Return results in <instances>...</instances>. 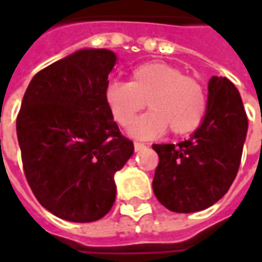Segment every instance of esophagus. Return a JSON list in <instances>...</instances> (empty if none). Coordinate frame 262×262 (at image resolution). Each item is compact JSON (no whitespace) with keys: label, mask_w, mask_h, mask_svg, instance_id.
I'll list each match as a JSON object with an SVG mask.
<instances>
[{"label":"esophagus","mask_w":262,"mask_h":262,"mask_svg":"<svg viewBox=\"0 0 262 262\" xmlns=\"http://www.w3.org/2000/svg\"><path fill=\"white\" fill-rule=\"evenodd\" d=\"M146 148V144H143L140 142H135V151H142Z\"/></svg>","instance_id":"34e87169"}]
</instances>
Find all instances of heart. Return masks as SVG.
Wrapping results in <instances>:
<instances>
[{"label":"heart","instance_id":"1","mask_svg":"<svg viewBox=\"0 0 262 262\" xmlns=\"http://www.w3.org/2000/svg\"><path fill=\"white\" fill-rule=\"evenodd\" d=\"M103 99L116 123L129 126L140 111L147 114L135 120L130 135L150 139L170 130L187 136L202 125L208 112V94L201 81L163 61H148L130 71L127 81L106 84Z\"/></svg>","mask_w":262,"mask_h":262}]
</instances>
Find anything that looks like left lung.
Instances as JSON below:
<instances>
[{
  "mask_svg": "<svg viewBox=\"0 0 262 262\" xmlns=\"http://www.w3.org/2000/svg\"><path fill=\"white\" fill-rule=\"evenodd\" d=\"M208 112L188 140L153 144L159 165L153 191L161 205L177 213L212 206L234 181L242 161L248 120L240 94L226 77L208 84Z\"/></svg>",
  "mask_w": 262,
  "mask_h": 262,
  "instance_id": "1",
  "label": "left lung"
}]
</instances>
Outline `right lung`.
<instances>
[{"label": "right lung", "mask_w": 262, "mask_h": 262, "mask_svg": "<svg viewBox=\"0 0 262 262\" xmlns=\"http://www.w3.org/2000/svg\"><path fill=\"white\" fill-rule=\"evenodd\" d=\"M116 54L82 49L40 70L16 118L24 171L32 192L60 219L88 223L108 213L114 176L135 151L103 99Z\"/></svg>", "instance_id": "obj_1"}]
</instances>
